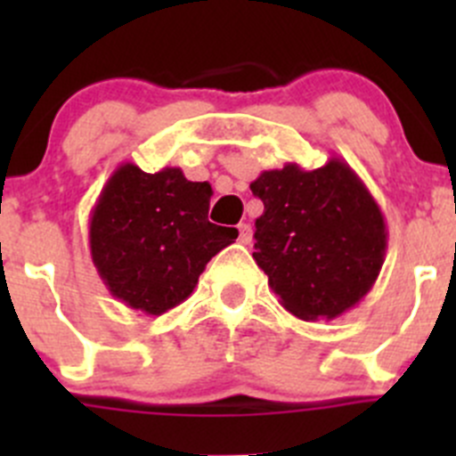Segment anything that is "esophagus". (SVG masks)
Here are the masks:
<instances>
[{
    "instance_id": "esophagus-1",
    "label": "esophagus",
    "mask_w": 456,
    "mask_h": 456,
    "mask_svg": "<svg viewBox=\"0 0 456 456\" xmlns=\"http://www.w3.org/2000/svg\"><path fill=\"white\" fill-rule=\"evenodd\" d=\"M238 240H240L242 245H249L251 242V227L247 223L238 224Z\"/></svg>"
}]
</instances>
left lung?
I'll list each match as a JSON object with an SVG mask.
<instances>
[{
  "instance_id": "left-lung-1",
  "label": "left lung",
  "mask_w": 456,
  "mask_h": 456,
  "mask_svg": "<svg viewBox=\"0 0 456 456\" xmlns=\"http://www.w3.org/2000/svg\"><path fill=\"white\" fill-rule=\"evenodd\" d=\"M265 211L256 220L254 260L280 305L300 320L346 314L375 284L388 232L362 178L330 159L322 167L287 163L251 183Z\"/></svg>"
}]
</instances>
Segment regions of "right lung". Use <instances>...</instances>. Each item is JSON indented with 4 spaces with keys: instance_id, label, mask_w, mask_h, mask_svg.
Returning a JSON list of instances; mask_svg holds the SVG:
<instances>
[{
    "instance_id": "obj_1",
    "label": "right lung",
    "mask_w": 456,
    "mask_h": 456,
    "mask_svg": "<svg viewBox=\"0 0 456 456\" xmlns=\"http://www.w3.org/2000/svg\"><path fill=\"white\" fill-rule=\"evenodd\" d=\"M211 196L181 167L114 169L90 214V256L117 300L163 315L191 296L207 262L238 238L207 220Z\"/></svg>"
}]
</instances>
